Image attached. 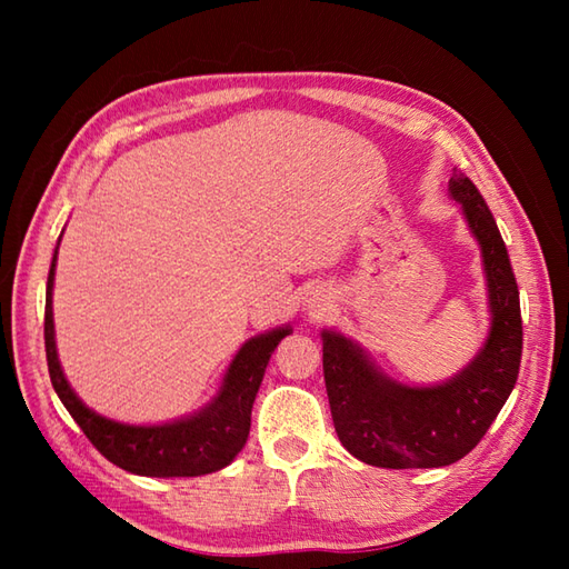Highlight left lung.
Here are the masks:
<instances>
[{
  "label": "left lung",
  "mask_w": 569,
  "mask_h": 569,
  "mask_svg": "<svg viewBox=\"0 0 569 569\" xmlns=\"http://www.w3.org/2000/svg\"><path fill=\"white\" fill-rule=\"evenodd\" d=\"M479 239L489 283L491 332L485 349L452 381L410 389L373 369L342 335L322 332V371L335 432L349 455L373 467H445L469 455L511 396L523 349L521 300L493 214L465 173L450 178Z\"/></svg>",
  "instance_id": "8db88e82"
}]
</instances>
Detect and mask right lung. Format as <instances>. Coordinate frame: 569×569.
I'll return each mask as SVG.
<instances>
[{
	"label": "right lung",
	"instance_id": "obj_1",
	"mask_svg": "<svg viewBox=\"0 0 569 569\" xmlns=\"http://www.w3.org/2000/svg\"><path fill=\"white\" fill-rule=\"evenodd\" d=\"M56 259L58 249L53 253L46 286L43 337L48 373H51L58 398L80 430L88 435V440L112 465L141 477H200L232 462L249 438L251 406L261 386L266 365H269L278 342L286 335H291V328L259 335L241 347L227 369L222 391L202 413L178 422H166V426H127V422L102 418L84 406L72 393L63 369H60L51 306Z\"/></svg>",
	"mask_w": 569,
	"mask_h": 569
}]
</instances>
